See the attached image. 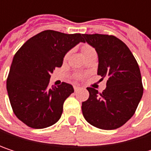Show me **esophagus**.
<instances>
[{"mask_svg": "<svg viewBox=\"0 0 151 151\" xmlns=\"http://www.w3.org/2000/svg\"><path fill=\"white\" fill-rule=\"evenodd\" d=\"M78 89H79V86H74V91H75V92H77Z\"/></svg>", "mask_w": 151, "mask_h": 151, "instance_id": "1", "label": "esophagus"}]
</instances>
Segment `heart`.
<instances>
[{"mask_svg":"<svg viewBox=\"0 0 151 151\" xmlns=\"http://www.w3.org/2000/svg\"><path fill=\"white\" fill-rule=\"evenodd\" d=\"M82 54L85 58H86L87 56L89 55H92V54H96L94 49L93 47H91L90 45H85L82 47Z\"/></svg>","mask_w":151,"mask_h":151,"instance_id":"1","label":"heart"}]
</instances>
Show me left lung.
<instances>
[{
    "label": "left lung",
    "instance_id": "left-lung-1",
    "mask_svg": "<svg viewBox=\"0 0 151 151\" xmlns=\"http://www.w3.org/2000/svg\"><path fill=\"white\" fill-rule=\"evenodd\" d=\"M84 37L98 54L97 74L107 80L101 93L87 87L89 98L82 102L83 116L98 129H118L133 116L142 97L138 64L128 46L114 36L84 34Z\"/></svg>",
    "mask_w": 151,
    "mask_h": 151
}]
</instances>
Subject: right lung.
Here are the masks:
<instances>
[{
	"instance_id": "obj_1",
	"label": "right lung",
	"mask_w": 151,
	"mask_h": 151,
	"mask_svg": "<svg viewBox=\"0 0 151 151\" xmlns=\"http://www.w3.org/2000/svg\"><path fill=\"white\" fill-rule=\"evenodd\" d=\"M83 34L45 30L29 38L13 58L7 91L16 117L32 129H45L61 117L66 98L74 92L63 82L49 87L50 74L61 67L66 53L79 43Z\"/></svg>"
}]
</instances>
